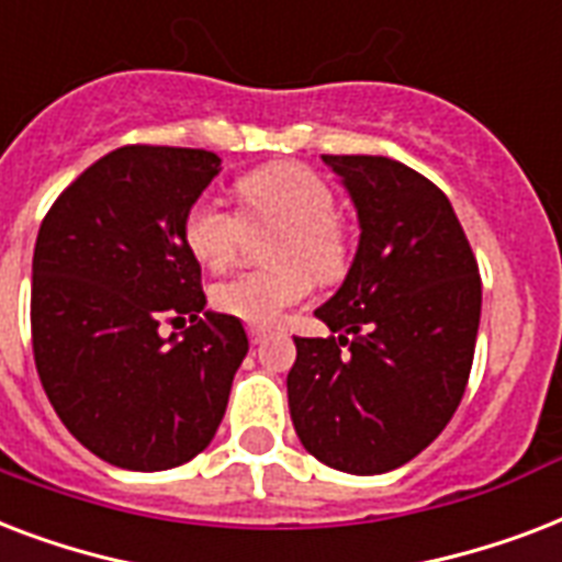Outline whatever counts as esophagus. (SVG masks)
<instances>
[{"label": "esophagus", "mask_w": 562, "mask_h": 562, "mask_svg": "<svg viewBox=\"0 0 562 562\" xmlns=\"http://www.w3.org/2000/svg\"><path fill=\"white\" fill-rule=\"evenodd\" d=\"M249 340L255 342V346H258V342L267 340V330H263V328H255V325H249Z\"/></svg>", "instance_id": "esophagus-1"}]
</instances>
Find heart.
I'll use <instances>...</instances> for the list:
<instances>
[{"instance_id":"obj_1","label":"heart","mask_w":562,"mask_h":562,"mask_svg":"<svg viewBox=\"0 0 562 562\" xmlns=\"http://www.w3.org/2000/svg\"><path fill=\"white\" fill-rule=\"evenodd\" d=\"M243 213L251 222H281L272 243L278 263L234 272L213 284L211 304L249 325H276L286 307L311 293L313 276L337 278L349 260V243L334 220V193L302 164H269L237 181ZM246 220L228 204L199 195L184 213V243L202 267H228L246 237Z\"/></svg>"}]
</instances>
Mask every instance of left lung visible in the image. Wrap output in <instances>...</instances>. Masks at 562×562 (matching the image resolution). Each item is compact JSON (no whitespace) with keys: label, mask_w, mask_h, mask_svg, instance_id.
Returning a JSON list of instances; mask_svg holds the SVG:
<instances>
[{"label":"left lung","mask_w":562,"mask_h":562,"mask_svg":"<svg viewBox=\"0 0 562 562\" xmlns=\"http://www.w3.org/2000/svg\"><path fill=\"white\" fill-rule=\"evenodd\" d=\"M358 211V255L316 307L337 337H295L286 398L325 467L381 475L442 434L467 393L481 276L446 193L381 155H322Z\"/></svg>","instance_id":"left-lung-1"}]
</instances>
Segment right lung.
<instances>
[{
	"label": "right lung",
	"instance_id": "1",
	"mask_svg": "<svg viewBox=\"0 0 562 562\" xmlns=\"http://www.w3.org/2000/svg\"><path fill=\"white\" fill-rule=\"evenodd\" d=\"M220 155L123 146L87 167L46 213L32 260V346L67 430L132 472L193 460L220 428L249 337L204 311L184 213ZM190 318L182 337L159 322Z\"/></svg>",
	"mask_w": 562,
	"mask_h": 562
}]
</instances>
